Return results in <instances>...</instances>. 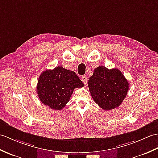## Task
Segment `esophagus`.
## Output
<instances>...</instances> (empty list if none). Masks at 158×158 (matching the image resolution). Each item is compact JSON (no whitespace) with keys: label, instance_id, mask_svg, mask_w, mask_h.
I'll return each mask as SVG.
<instances>
[{"label":"esophagus","instance_id":"1","mask_svg":"<svg viewBox=\"0 0 158 158\" xmlns=\"http://www.w3.org/2000/svg\"><path fill=\"white\" fill-rule=\"evenodd\" d=\"M81 79L83 83L85 84V85H86V84L87 83V77L86 75H83Z\"/></svg>","mask_w":158,"mask_h":158}]
</instances>
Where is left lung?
I'll use <instances>...</instances> for the list:
<instances>
[{"label": "left lung", "mask_w": 158, "mask_h": 158, "mask_svg": "<svg viewBox=\"0 0 158 158\" xmlns=\"http://www.w3.org/2000/svg\"><path fill=\"white\" fill-rule=\"evenodd\" d=\"M88 87L95 102L103 110H110L122 104L129 84L119 69L100 66L89 77Z\"/></svg>", "instance_id": "left-lung-1"}]
</instances>
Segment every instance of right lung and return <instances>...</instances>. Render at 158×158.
Instances as JSON below:
<instances>
[{
    "label": "right lung",
    "instance_id": "add662e5",
    "mask_svg": "<svg viewBox=\"0 0 158 158\" xmlns=\"http://www.w3.org/2000/svg\"><path fill=\"white\" fill-rule=\"evenodd\" d=\"M83 83L74 71L58 66L52 70H46L40 75L37 94L42 103L49 108L60 110L65 107L75 88Z\"/></svg>",
    "mask_w": 158,
    "mask_h": 158
}]
</instances>
